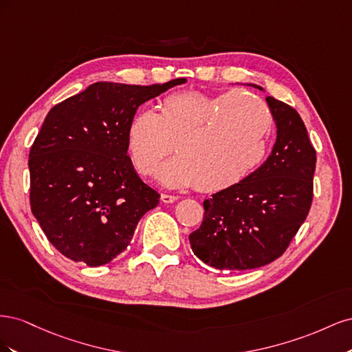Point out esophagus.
I'll return each mask as SVG.
<instances>
[{"instance_id":"34e87169","label":"esophagus","mask_w":352,"mask_h":352,"mask_svg":"<svg viewBox=\"0 0 352 352\" xmlns=\"http://www.w3.org/2000/svg\"><path fill=\"white\" fill-rule=\"evenodd\" d=\"M179 197L176 195H170V194H162V201L166 202V204H172V202H176Z\"/></svg>"}]
</instances>
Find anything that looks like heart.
I'll list each match as a JSON object with an SVG mask.
<instances>
[{
	"instance_id": "obj_1",
	"label": "heart",
	"mask_w": 352,
	"mask_h": 352,
	"mask_svg": "<svg viewBox=\"0 0 352 352\" xmlns=\"http://www.w3.org/2000/svg\"><path fill=\"white\" fill-rule=\"evenodd\" d=\"M273 124L267 105L238 88L172 94L158 113L144 109L131 117L126 151L136 172L150 176L175 144L177 155L158 170V179L167 186L220 192L261 166Z\"/></svg>"
}]
</instances>
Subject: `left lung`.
<instances>
[{
	"label": "left lung",
	"instance_id": "1",
	"mask_svg": "<svg viewBox=\"0 0 352 352\" xmlns=\"http://www.w3.org/2000/svg\"><path fill=\"white\" fill-rule=\"evenodd\" d=\"M265 100L278 124L272 154L242 182L206 199L201 226L189 235L197 257L219 270L258 269L279 258L313 202L317 157L301 116Z\"/></svg>",
	"mask_w": 352,
	"mask_h": 352
}]
</instances>
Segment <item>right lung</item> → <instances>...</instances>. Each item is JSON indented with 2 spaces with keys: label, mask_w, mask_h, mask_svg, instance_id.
Returning <instances> with one entry per match:
<instances>
[{
  "label": "right lung",
  "mask_w": 352,
  "mask_h": 352,
  "mask_svg": "<svg viewBox=\"0 0 352 352\" xmlns=\"http://www.w3.org/2000/svg\"><path fill=\"white\" fill-rule=\"evenodd\" d=\"M92 83L54 105L29 153L30 210L65 257L97 267L131 243L160 194L126 151V129L141 104L185 83Z\"/></svg>",
  "instance_id": "right-lung-1"
}]
</instances>
